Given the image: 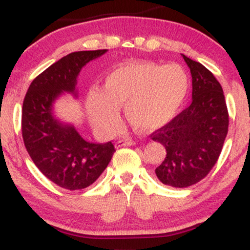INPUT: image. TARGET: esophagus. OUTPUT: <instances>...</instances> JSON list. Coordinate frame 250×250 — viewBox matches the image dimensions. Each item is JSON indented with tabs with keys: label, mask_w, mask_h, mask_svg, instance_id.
Masks as SVG:
<instances>
[{
	"label": "esophagus",
	"mask_w": 250,
	"mask_h": 250,
	"mask_svg": "<svg viewBox=\"0 0 250 250\" xmlns=\"http://www.w3.org/2000/svg\"><path fill=\"white\" fill-rule=\"evenodd\" d=\"M134 140L131 139H125V140H119L116 142V147H128V146H134L135 145Z\"/></svg>",
	"instance_id": "34e87169"
}]
</instances>
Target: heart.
Returning <instances> with one entry per match:
<instances>
[{
    "mask_svg": "<svg viewBox=\"0 0 250 250\" xmlns=\"http://www.w3.org/2000/svg\"><path fill=\"white\" fill-rule=\"evenodd\" d=\"M189 87L187 71L176 63H129L109 74L104 91H89L88 116L96 128L111 134L121 122L119 107L125 105L127 119L135 128L155 130L176 116Z\"/></svg>",
    "mask_w": 250,
    "mask_h": 250,
    "instance_id": "heart-1",
    "label": "heart"
}]
</instances>
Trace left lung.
Wrapping results in <instances>:
<instances>
[{
  "mask_svg": "<svg viewBox=\"0 0 250 250\" xmlns=\"http://www.w3.org/2000/svg\"><path fill=\"white\" fill-rule=\"evenodd\" d=\"M182 56L193 79V101L150 135L167 151L155 174L163 185L175 188L189 187L207 176L219 159L229 125L220 82L205 65Z\"/></svg>",
  "mask_w": 250,
  "mask_h": 250,
  "instance_id": "1",
  "label": "left lung"
}]
</instances>
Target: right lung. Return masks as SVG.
<instances>
[{
  "label": "right lung",
  "instance_id": "obj_1",
  "mask_svg": "<svg viewBox=\"0 0 250 250\" xmlns=\"http://www.w3.org/2000/svg\"><path fill=\"white\" fill-rule=\"evenodd\" d=\"M107 49L75 51L34 79L22 107V137L28 154L47 179L59 187L79 190L93 185L110 162L111 142L85 141L73 125L53 115V103L63 91L76 95V79L89 61Z\"/></svg>",
  "mask_w": 250,
  "mask_h": 250
}]
</instances>
